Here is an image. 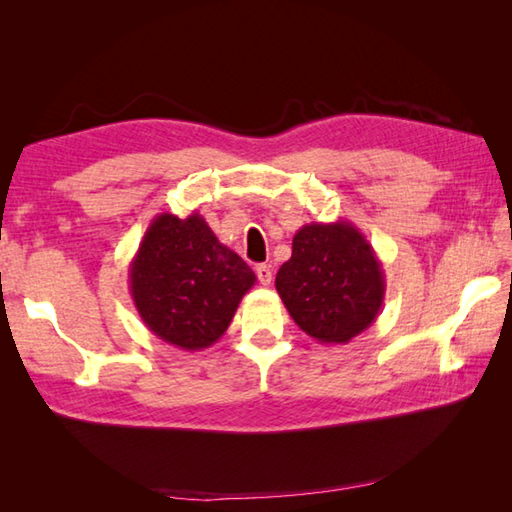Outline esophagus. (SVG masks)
I'll return each instance as SVG.
<instances>
[{
	"label": "esophagus",
	"mask_w": 512,
	"mask_h": 512,
	"mask_svg": "<svg viewBox=\"0 0 512 512\" xmlns=\"http://www.w3.org/2000/svg\"><path fill=\"white\" fill-rule=\"evenodd\" d=\"M255 275L262 286H270V281H273V270H270V266H266V264H257Z\"/></svg>",
	"instance_id": "1"
}]
</instances>
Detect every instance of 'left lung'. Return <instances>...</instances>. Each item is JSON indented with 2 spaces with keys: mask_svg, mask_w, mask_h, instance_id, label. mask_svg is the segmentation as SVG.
I'll return each mask as SVG.
<instances>
[{
  "mask_svg": "<svg viewBox=\"0 0 512 512\" xmlns=\"http://www.w3.org/2000/svg\"><path fill=\"white\" fill-rule=\"evenodd\" d=\"M275 288L299 328L319 343H350L376 321L385 273L372 244L347 220L312 222L292 237Z\"/></svg>",
  "mask_w": 512,
  "mask_h": 512,
  "instance_id": "obj_1",
  "label": "left lung"
}]
</instances>
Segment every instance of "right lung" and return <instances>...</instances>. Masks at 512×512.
<instances>
[{
	"mask_svg": "<svg viewBox=\"0 0 512 512\" xmlns=\"http://www.w3.org/2000/svg\"><path fill=\"white\" fill-rule=\"evenodd\" d=\"M255 273L215 237L204 217L160 213L129 264V292L140 319L180 350L211 347L231 325Z\"/></svg>",
	"mask_w": 512,
	"mask_h": 512,
	"instance_id": "right-lung-1",
	"label": "right lung"
}]
</instances>
